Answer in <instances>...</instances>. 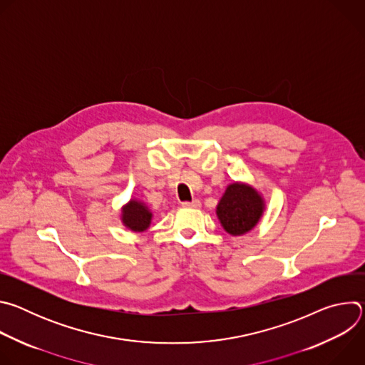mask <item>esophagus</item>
Here are the masks:
<instances>
[{"mask_svg": "<svg viewBox=\"0 0 365 365\" xmlns=\"http://www.w3.org/2000/svg\"><path fill=\"white\" fill-rule=\"evenodd\" d=\"M200 202L199 200H192V202H183L182 206L183 207H195V210H197V207H200Z\"/></svg>", "mask_w": 365, "mask_h": 365, "instance_id": "1", "label": "esophagus"}]
</instances>
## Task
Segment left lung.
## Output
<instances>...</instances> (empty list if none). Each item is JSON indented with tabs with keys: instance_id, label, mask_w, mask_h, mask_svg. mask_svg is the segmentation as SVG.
I'll use <instances>...</instances> for the list:
<instances>
[{
	"instance_id": "obj_1",
	"label": "left lung",
	"mask_w": 365,
	"mask_h": 365,
	"mask_svg": "<svg viewBox=\"0 0 365 365\" xmlns=\"http://www.w3.org/2000/svg\"><path fill=\"white\" fill-rule=\"evenodd\" d=\"M264 210V199L257 189L244 182H234L227 186L217 205V217L230 235L238 237L258 224Z\"/></svg>"
}]
</instances>
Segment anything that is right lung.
<instances>
[{"label": "right lung", "mask_w": 365, "mask_h": 365, "mask_svg": "<svg viewBox=\"0 0 365 365\" xmlns=\"http://www.w3.org/2000/svg\"><path fill=\"white\" fill-rule=\"evenodd\" d=\"M151 218L153 214L148 206L138 199H130L121 207V222L125 228L134 232L145 231L151 224Z\"/></svg>", "instance_id": "obj_1"}]
</instances>
